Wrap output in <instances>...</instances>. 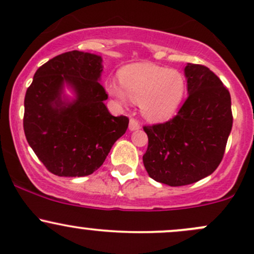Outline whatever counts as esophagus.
Returning a JSON list of instances; mask_svg holds the SVG:
<instances>
[{
    "label": "esophagus",
    "mask_w": 254,
    "mask_h": 254,
    "mask_svg": "<svg viewBox=\"0 0 254 254\" xmlns=\"http://www.w3.org/2000/svg\"><path fill=\"white\" fill-rule=\"evenodd\" d=\"M140 128V124H139L138 120L135 119H130L129 120V129L130 130H137Z\"/></svg>",
    "instance_id": "1"
}]
</instances>
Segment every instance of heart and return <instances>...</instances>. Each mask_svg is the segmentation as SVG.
I'll return each mask as SVG.
<instances>
[{"label":"heart","mask_w":254,"mask_h":254,"mask_svg":"<svg viewBox=\"0 0 254 254\" xmlns=\"http://www.w3.org/2000/svg\"><path fill=\"white\" fill-rule=\"evenodd\" d=\"M119 78L121 84H106L109 94L122 103L128 98L139 102L143 115L151 121H165L173 116L187 88V81L179 70L149 63L125 66Z\"/></svg>","instance_id":"b5f03b06"}]
</instances>
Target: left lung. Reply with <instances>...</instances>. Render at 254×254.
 I'll list each match as a JSON object with an SVG mask.
<instances>
[{
    "instance_id": "left-lung-1",
    "label": "left lung",
    "mask_w": 254,
    "mask_h": 254,
    "mask_svg": "<svg viewBox=\"0 0 254 254\" xmlns=\"http://www.w3.org/2000/svg\"><path fill=\"white\" fill-rule=\"evenodd\" d=\"M189 95L174 117L144 126V167L170 187L192 184L217 170L233 127L231 98L214 72L201 64L185 66Z\"/></svg>"
}]
</instances>
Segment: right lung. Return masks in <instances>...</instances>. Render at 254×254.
I'll use <instances>...</instances> for the list:
<instances>
[{
	"label": "right lung",
	"instance_id": "obj_1",
	"mask_svg": "<svg viewBox=\"0 0 254 254\" xmlns=\"http://www.w3.org/2000/svg\"><path fill=\"white\" fill-rule=\"evenodd\" d=\"M102 58L71 51L59 54L35 72L24 100V132L36 156L59 177L89 176L103 165L111 146L128 127L127 116H113L99 83ZM67 82L78 98L64 103Z\"/></svg>",
	"mask_w": 254,
	"mask_h": 254
}]
</instances>
